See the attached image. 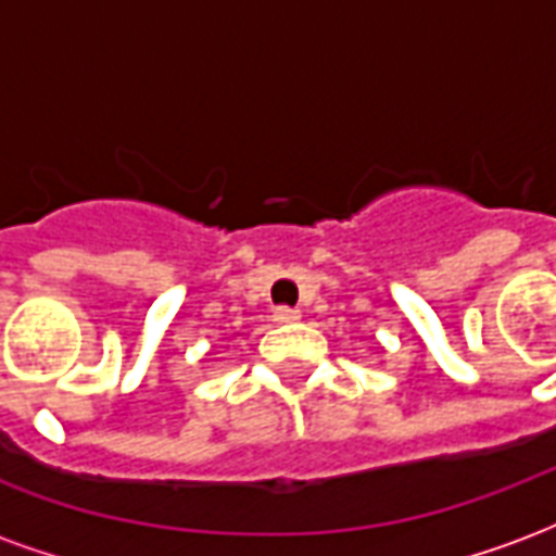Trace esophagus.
I'll return each instance as SVG.
<instances>
[{
    "label": "esophagus",
    "mask_w": 556,
    "mask_h": 556,
    "mask_svg": "<svg viewBox=\"0 0 556 556\" xmlns=\"http://www.w3.org/2000/svg\"><path fill=\"white\" fill-rule=\"evenodd\" d=\"M301 318V309H291V306H277L274 309V321L277 325H291V321H298Z\"/></svg>",
    "instance_id": "34e87169"
}]
</instances>
